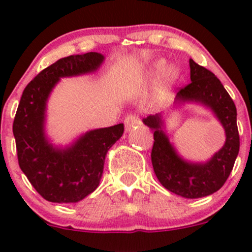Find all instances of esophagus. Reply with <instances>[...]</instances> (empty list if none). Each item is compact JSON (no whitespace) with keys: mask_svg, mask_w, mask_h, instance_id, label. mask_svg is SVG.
<instances>
[{"mask_svg":"<svg viewBox=\"0 0 252 252\" xmlns=\"http://www.w3.org/2000/svg\"><path fill=\"white\" fill-rule=\"evenodd\" d=\"M140 124H141V121L136 114H128V116L124 118V126H126V131L133 130L134 128L139 126Z\"/></svg>","mask_w":252,"mask_h":252,"instance_id":"obj_1","label":"esophagus"}]
</instances>
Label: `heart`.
<instances>
[{
    "label": "heart",
    "instance_id": "b5f03b06",
    "mask_svg": "<svg viewBox=\"0 0 252 252\" xmlns=\"http://www.w3.org/2000/svg\"><path fill=\"white\" fill-rule=\"evenodd\" d=\"M158 67H159V68H162V67H163V62L158 63ZM171 74H173V73H171Z\"/></svg>",
    "mask_w": 252,
    "mask_h": 252
}]
</instances>
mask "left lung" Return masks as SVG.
<instances>
[{
  "label": "left lung",
  "instance_id": "left-lung-1",
  "mask_svg": "<svg viewBox=\"0 0 252 252\" xmlns=\"http://www.w3.org/2000/svg\"><path fill=\"white\" fill-rule=\"evenodd\" d=\"M190 81L177 94V101H195L207 106L225 130V144L206 163H191L178 156L162 130L161 114L149 116L144 123L154 130L151 161L155 174L169 191L187 199L213 194L224 185L239 154L240 139L236 126V107L224 86L212 72L192 60Z\"/></svg>",
  "mask_w": 252,
  "mask_h": 252
}]
</instances>
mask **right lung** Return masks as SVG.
<instances>
[{"instance_id":"obj_1","label":"right lung","mask_w":252,"mask_h":252,"mask_svg":"<svg viewBox=\"0 0 252 252\" xmlns=\"http://www.w3.org/2000/svg\"><path fill=\"white\" fill-rule=\"evenodd\" d=\"M103 62L97 52L61 58L39 73L23 91L14 117L18 163L45 200L78 202L98 187L106 154L124 131L123 124L88 131L67 149H55L44 133L46 101L60 78L94 72Z\"/></svg>"}]
</instances>
